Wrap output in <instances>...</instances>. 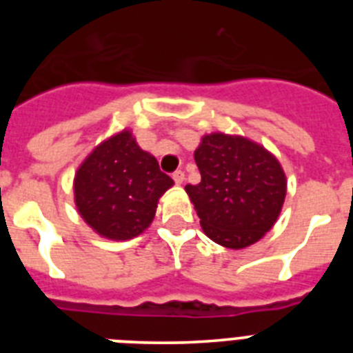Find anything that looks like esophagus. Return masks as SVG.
I'll return each instance as SVG.
<instances>
[{"mask_svg":"<svg viewBox=\"0 0 353 353\" xmlns=\"http://www.w3.org/2000/svg\"><path fill=\"white\" fill-rule=\"evenodd\" d=\"M173 180H174V183H183V180H185V173H183V171H174L173 173Z\"/></svg>","mask_w":353,"mask_h":353,"instance_id":"obj_1","label":"esophagus"}]
</instances>
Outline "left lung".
Here are the masks:
<instances>
[{
	"instance_id": "1",
	"label": "left lung",
	"mask_w": 353,
	"mask_h": 353,
	"mask_svg": "<svg viewBox=\"0 0 353 353\" xmlns=\"http://www.w3.org/2000/svg\"><path fill=\"white\" fill-rule=\"evenodd\" d=\"M201 173L185 185L205 235L228 249H244L276 224L286 196V174L260 143L224 132L205 134L194 150Z\"/></svg>"
}]
</instances>
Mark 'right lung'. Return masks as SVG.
<instances>
[{
	"label": "right lung",
	"instance_id": "add662e5",
	"mask_svg": "<svg viewBox=\"0 0 353 353\" xmlns=\"http://www.w3.org/2000/svg\"><path fill=\"white\" fill-rule=\"evenodd\" d=\"M173 180L141 150L132 130L109 136L86 155L74 176V203L97 235L130 240L152 224Z\"/></svg>",
	"mask_w": 353,
	"mask_h": 353
}]
</instances>
